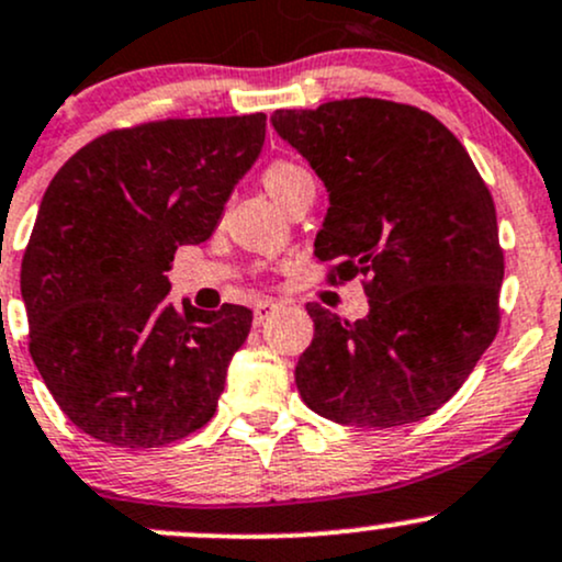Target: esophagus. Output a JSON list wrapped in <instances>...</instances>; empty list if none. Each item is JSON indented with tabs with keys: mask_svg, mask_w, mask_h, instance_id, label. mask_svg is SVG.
<instances>
[{
	"mask_svg": "<svg viewBox=\"0 0 562 562\" xmlns=\"http://www.w3.org/2000/svg\"><path fill=\"white\" fill-rule=\"evenodd\" d=\"M271 310H274V301H269V299L258 301V304L252 306V323H256V325H261L263 319H267L269 314H271Z\"/></svg>",
	"mask_w": 562,
	"mask_h": 562,
	"instance_id": "1",
	"label": "esophagus"
}]
</instances>
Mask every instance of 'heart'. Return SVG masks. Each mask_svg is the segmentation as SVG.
<instances>
[{
	"mask_svg": "<svg viewBox=\"0 0 562 562\" xmlns=\"http://www.w3.org/2000/svg\"><path fill=\"white\" fill-rule=\"evenodd\" d=\"M261 183L269 191L271 200L280 202V205H288V200H293L301 189L314 187L310 170L291 162V159H274V162L267 165L261 172Z\"/></svg>",
	"mask_w": 562,
	"mask_h": 562,
	"instance_id": "heart-1",
	"label": "heart"
}]
</instances>
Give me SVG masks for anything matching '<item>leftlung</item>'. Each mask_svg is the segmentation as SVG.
<instances>
[{
	"instance_id": "1",
	"label": "left lung",
	"mask_w": 562,
	"mask_h": 562,
	"mask_svg": "<svg viewBox=\"0 0 562 562\" xmlns=\"http://www.w3.org/2000/svg\"><path fill=\"white\" fill-rule=\"evenodd\" d=\"M274 131L330 191L314 239L328 282L362 277L366 319L319 304L295 384L336 424L390 429L448 403L502 325L504 250L493 196L461 140L408 103L344 98L280 109Z\"/></svg>"
}]
</instances>
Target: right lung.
Returning <instances> with one entry per match:
<instances>
[{
  "instance_id": "add662e5",
  "label": "right lung",
  "mask_w": 562,
  "mask_h": 562,
  "mask_svg": "<svg viewBox=\"0 0 562 562\" xmlns=\"http://www.w3.org/2000/svg\"><path fill=\"white\" fill-rule=\"evenodd\" d=\"M267 114L157 120L98 135L42 196L21 263L29 351L85 435L159 448L213 418L248 306L165 301L178 245L211 237Z\"/></svg>"
}]
</instances>
